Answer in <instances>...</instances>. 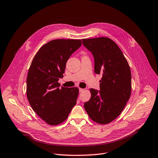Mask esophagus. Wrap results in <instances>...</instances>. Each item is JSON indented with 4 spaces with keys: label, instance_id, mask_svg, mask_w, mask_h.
<instances>
[{
    "label": "esophagus",
    "instance_id": "1",
    "mask_svg": "<svg viewBox=\"0 0 158 158\" xmlns=\"http://www.w3.org/2000/svg\"><path fill=\"white\" fill-rule=\"evenodd\" d=\"M83 91H84V89L79 88V92H83Z\"/></svg>",
    "mask_w": 158,
    "mask_h": 158
}]
</instances>
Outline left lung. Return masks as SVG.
<instances>
[{"mask_svg":"<svg viewBox=\"0 0 158 158\" xmlns=\"http://www.w3.org/2000/svg\"><path fill=\"white\" fill-rule=\"evenodd\" d=\"M94 57V72L101 74L99 92L91 88V98L84 107L89 118L108 124L121 114L132 92L131 71L128 61L114 41L101 37L82 39Z\"/></svg>","mask_w":158,"mask_h":158,"instance_id":"8db88e82","label":"left lung"}]
</instances>
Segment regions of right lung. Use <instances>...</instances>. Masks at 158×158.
Segmentation results:
<instances>
[{
    "instance_id": "1",
    "label": "right lung",
    "mask_w": 158,
    "mask_h": 158,
    "mask_svg": "<svg viewBox=\"0 0 158 158\" xmlns=\"http://www.w3.org/2000/svg\"><path fill=\"white\" fill-rule=\"evenodd\" d=\"M81 39H55L43 45L33 59L26 79V95L39 117L50 125L64 122L76 105L77 87L66 88L58 83L66 64L81 46Z\"/></svg>"
}]
</instances>
